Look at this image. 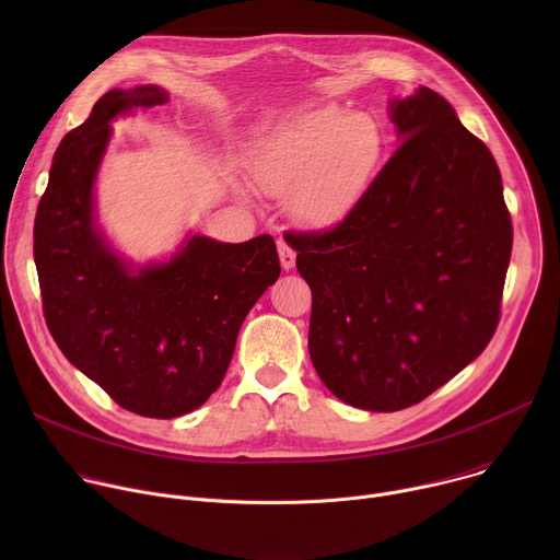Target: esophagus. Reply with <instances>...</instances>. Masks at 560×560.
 Listing matches in <instances>:
<instances>
[{
    "instance_id": "esophagus-1",
    "label": "esophagus",
    "mask_w": 560,
    "mask_h": 560,
    "mask_svg": "<svg viewBox=\"0 0 560 560\" xmlns=\"http://www.w3.org/2000/svg\"><path fill=\"white\" fill-rule=\"evenodd\" d=\"M279 261H281L283 270H292L294 268L296 255H294V250L285 242H279Z\"/></svg>"
}]
</instances>
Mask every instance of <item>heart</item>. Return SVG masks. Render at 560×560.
Here are the masks:
<instances>
[{
	"instance_id": "obj_1",
	"label": "heart",
	"mask_w": 560,
	"mask_h": 560,
	"mask_svg": "<svg viewBox=\"0 0 560 560\" xmlns=\"http://www.w3.org/2000/svg\"><path fill=\"white\" fill-rule=\"evenodd\" d=\"M378 154L372 117L326 104L279 126L250 156V175L266 192L288 197L301 225L326 230L357 206Z\"/></svg>"
}]
</instances>
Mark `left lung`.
<instances>
[{"mask_svg": "<svg viewBox=\"0 0 560 560\" xmlns=\"http://www.w3.org/2000/svg\"><path fill=\"white\" fill-rule=\"evenodd\" d=\"M387 104L401 145L350 214L288 236L312 290V365L368 412L423 401L486 350L512 255L488 145L425 86Z\"/></svg>", "mask_w": 560, "mask_h": 560, "instance_id": "left-lung-1", "label": "left lung"}]
</instances>
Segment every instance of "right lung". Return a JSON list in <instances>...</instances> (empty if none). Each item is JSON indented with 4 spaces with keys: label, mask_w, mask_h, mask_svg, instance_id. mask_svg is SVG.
Masks as SVG:
<instances>
[{
    "label": "right lung",
    "mask_w": 560,
    "mask_h": 560,
    "mask_svg": "<svg viewBox=\"0 0 560 560\" xmlns=\"http://www.w3.org/2000/svg\"><path fill=\"white\" fill-rule=\"evenodd\" d=\"M168 100L154 84L108 91L61 139L33 244L44 316L63 357L115 404L150 419L208 401L244 318L281 275L270 234L223 244L188 230L171 257L145 264L113 246L97 206L113 124Z\"/></svg>",
    "instance_id": "1"
}]
</instances>
